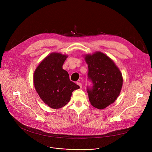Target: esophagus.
<instances>
[{
  "mask_svg": "<svg viewBox=\"0 0 152 152\" xmlns=\"http://www.w3.org/2000/svg\"><path fill=\"white\" fill-rule=\"evenodd\" d=\"M77 84L79 86V87H80V88H82V87H83V86H82V84L81 83H79V82H77Z\"/></svg>",
  "mask_w": 152,
  "mask_h": 152,
  "instance_id": "34e87169",
  "label": "esophagus"
}]
</instances>
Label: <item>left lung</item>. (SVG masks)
Returning <instances> with one entry per match:
<instances>
[{
    "label": "left lung",
    "mask_w": 152,
    "mask_h": 152,
    "mask_svg": "<svg viewBox=\"0 0 152 152\" xmlns=\"http://www.w3.org/2000/svg\"><path fill=\"white\" fill-rule=\"evenodd\" d=\"M85 60L88 65V79L92 86H87L91 105L98 109H103L114 103L120 94L123 77L113 60L100 52L87 55Z\"/></svg>",
    "instance_id": "1"
}]
</instances>
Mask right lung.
<instances>
[{
  "instance_id": "obj_1",
  "label": "right lung",
  "mask_w": 152,
  "mask_h": 152,
  "mask_svg": "<svg viewBox=\"0 0 152 152\" xmlns=\"http://www.w3.org/2000/svg\"><path fill=\"white\" fill-rule=\"evenodd\" d=\"M67 56L52 53L45 57L34 74L35 89L44 102L52 108H60L69 102L72 92L79 86L69 80L62 66Z\"/></svg>"
}]
</instances>
